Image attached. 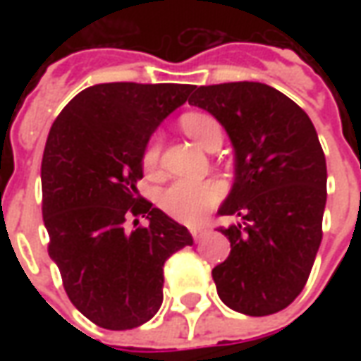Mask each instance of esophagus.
I'll use <instances>...</instances> for the list:
<instances>
[{
  "mask_svg": "<svg viewBox=\"0 0 361 361\" xmlns=\"http://www.w3.org/2000/svg\"><path fill=\"white\" fill-rule=\"evenodd\" d=\"M189 232H191V235H193V240H195V242H199V240H203L204 234H207V228H204V226H191V228H189Z\"/></svg>",
  "mask_w": 361,
  "mask_h": 361,
  "instance_id": "34e87169",
  "label": "esophagus"
}]
</instances>
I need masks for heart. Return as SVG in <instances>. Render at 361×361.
<instances>
[{
    "label": "heart",
    "instance_id": "heart-1",
    "mask_svg": "<svg viewBox=\"0 0 361 361\" xmlns=\"http://www.w3.org/2000/svg\"><path fill=\"white\" fill-rule=\"evenodd\" d=\"M183 131L203 149H219L222 142V126L214 116L203 111H191L181 118ZM160 158V142L158 139H150L147 149L142 152V168L150 172L154 170ZM224 189L216 181L209 180H176L168 188L160 191L158 203L170 216L195 224L203 219L207 212H211L222 201Z\"/></svg>",
    "mask_w": 361,
    "mask_h": 361
}]
</instances>
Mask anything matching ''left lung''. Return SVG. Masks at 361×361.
<instances>
[{"label":"left lung","instance_id":"obj_1","mask_svg":"<svg viewBox=\"0 0 361 361\" xmlns=\"http://www.w3.org/2000/svg\"><path fill=\"white\" fill-rule=\"evenodd\" d=\"M189 104L211 111L235 150V181L220 216L230 255L212 269L220 300L251 317L300 295L323 238L326 162L310 116L263 82L193 87Z\"/></svg>","mask_w":361,"mask_h":361}]
</instances>
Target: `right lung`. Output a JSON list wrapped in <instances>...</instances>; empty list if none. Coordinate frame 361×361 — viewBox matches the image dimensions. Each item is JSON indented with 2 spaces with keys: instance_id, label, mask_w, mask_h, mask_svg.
Masks as SVG:
<instances>
[{
  "instance_id": "right-lung-1",
  "label": "right lung",
  "mask_w": 361,
  "mask_h": 361,
  "mask_svg": "<svg viewBox=\"0 0 361 361\" xmlns=\"http://www.w3.org/2000/svg\"><path fill=\"white\" fill-rule=\"evenodd\" d=\"M191 90L173 82L94 85L59 111L48 135L42 157L48 253L71 303L102 329L127 331L154 317L166 259L193 243L188 228L137 191L150 133ZM139 218L149 224L137 227Z\"/></svg>"
}]
</instances>
